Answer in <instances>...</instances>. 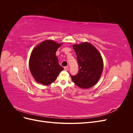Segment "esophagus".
I'll use <instances>...</instances> for the list:
<instances>
[{
    "label": "esophagus",
    "mask_w": 133,
    "mask_h": 133,
    "mask_svg": "<svg viewBox=\"0 0 133 133\" xmlns=\"http://www.w3.org/2000/svg\"><path fill=\"white\" fill-rule=\"evenodd\" d=\"M64 70H65L67 71V70H69V67H68V66H65V67L64 68Z\"/></svg>",
    "instance_id": "obj_1"
}]
</instances>
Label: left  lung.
<instances>
[{"instance_id":"left-lung-1","label":"left lung","mask_w":133,"mask_h":133,"mask_svg":"<svg viewBox=\"0 0 133 133\" xmlns=\"http://www.w3.org/2000/svg\"><path fill=\"white\" fill-rule=\"evenodd\" d=\"M73 47L79 69L76 75H70L72 81L84 89L93 87L98 82L103 70L101 55L94 45L88 42L74 44Z\"/></svg>"}]
</instances>
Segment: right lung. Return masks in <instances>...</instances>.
I'll list each match as a JSON object with an SVG mask.
<instances>
[{"label": "right lung", "instance_id": "1", "mask_svg": "<svg viewBox=\"0 0 133 133\" xmlns=\"http://www.w3.org/2000/svg\"><path fill=\"white\" fill-rule=\"evenodd\" d=\"M62 43L51 40L44 41L32 51L29 65L31 75L38 83L48 85L57 79L64 68L59 65L55 53Z\"/></svg>", "mask_w": 133, "mask_h": 133}]
</instances>
